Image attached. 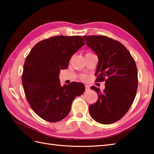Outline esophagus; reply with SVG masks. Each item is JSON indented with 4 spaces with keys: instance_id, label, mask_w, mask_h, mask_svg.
I'll return each mask as SVG.
<instances>
[{
    "instance_id": "34e87169",
    "label": "esophagus",
    "mask_w": 154,
    "mask_h": 154,
    "mask_svg": "<svg viewBox=\"0 0 154 154\" xmlns=\"http://www.w3.org/2000/svg\"><path fill=\"white\" fill-rule=\"evenodd\" d=\"M90 89V87L89 85H85V91H87Z\"/></svg>"
}]
</instances>
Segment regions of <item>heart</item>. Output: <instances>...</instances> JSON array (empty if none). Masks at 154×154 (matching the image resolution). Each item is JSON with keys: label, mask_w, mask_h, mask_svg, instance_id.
Instances as JSON below:
<instances>
[{"label": "heart", "mask_w": 154, "mask_h": 154, "mask_svg": "<svg viewBox=\"0 0 154 154\" xmlns=\"http://www.w3.org/2000/svg\"><path fill=\"white\" fill-rule=\"evenodd\" d=\"M83 79H85V77H83Z\"/></svg>", "instance_id": "obj_1"}]
</instances>
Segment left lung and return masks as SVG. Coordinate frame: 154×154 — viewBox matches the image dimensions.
Returning <instances> with one entry per match:
<instances>
[{
  "instance_id": "obj_1",
  "label": "left lung",
  "mask_w": 154,
  "mask_h": 154,
  "mask_svg": "<svg viewBox=\"0 0 154 154\" xmlns=\"http://www.w3.org/2000/svg\"><path fill=\"white\" fill-rule=\"evenodd\" d=\"M86 44L97 54L99 63L97 81H105L101 93L93 86L99 99L89 106L91 117L97 122L110 124L125 115L135 99L138 70L135 61L120 42L104 35H85Z\"/></svg>"
}]
</instances>
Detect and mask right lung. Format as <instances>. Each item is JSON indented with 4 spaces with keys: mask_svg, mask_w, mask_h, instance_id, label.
Here are the masks:
<instances>
[{
    "mask_svg": "<svg viewBox=\"0 0 154 154\" xmlns=\"http://www.w3.org/2000/svg\"><path fill=\"white\" fill-rule=\"evenodd\" d=\"M85 44L79 35H57L39 42L26 58L22 77L26 97L38 115L56 122L69 113L74 99L85 91L82 83L61 86L59 74L75 52Z\"/></svg>",
    "mask_w": 154,
    "mask_h": 154,
    "instance_id": "right-lung-1",
    "label": "right lung"
}]
</instances>
